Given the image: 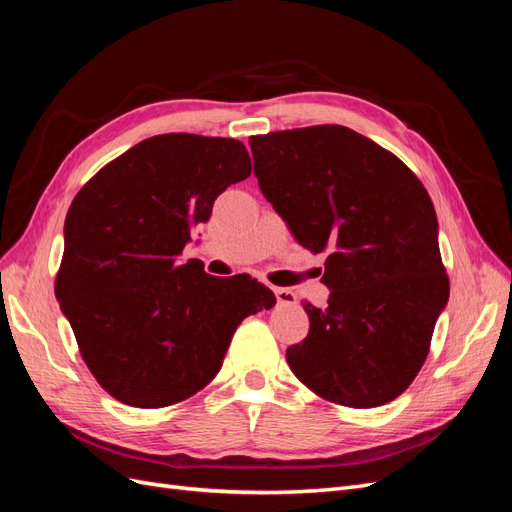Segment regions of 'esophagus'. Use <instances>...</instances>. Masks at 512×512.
Masks as SVG:
<instances>
[{"mask_svg":"<svg viewBox=\"0 0 512 512\" xmlns=\"http://www.w3.org/2000/svg\"><path fill=\"white\" fill-rule=\"evenodd\" d=\"M273 292H275V299L280 305H294V303H297V294H294L288 288H273Z\"/></svg>","mask_w":512,"mask_h":512,"instance_id":"34e87169","label":"esophagus"}]
</instances>
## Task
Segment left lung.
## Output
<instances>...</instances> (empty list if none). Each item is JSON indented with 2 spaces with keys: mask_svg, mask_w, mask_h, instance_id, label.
I'll return each mask as SVG.
<instances>
[{
  "mask_svg": "<svg viewBox=\"0 0 512 512\" xmlns=\"http://www.w3.org/2000/svg\"><path fill=\"white\" fill-rule=\"evenodd\" d=\"M260 192L312 252L327 250L329 307L286 350L305 386L350 408L404 393L423 367L448 277L438 218L412 170L367 136L314 126L250 138Z\"/></svg>",
  "mask_w": 512,
  "mask_h": 512,
  "instance_id": "obj_1",
  "label": "left lung"
}]
</instances>
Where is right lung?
<instances>
[{"label": "right lung", "mask_w": 512, "mask_h": 512, "mask_svg": "<svg viewBox=\"0 0 512 512\" xmlns=\"http://www.w3.org/2000/svg\"><path fill=\"white\" fill-rule=\"evenodd\" d=\"M252 173L235 138L160 134L76 194L55 294L91 374L121 404L164 408L218 374L243 318L275 305L250 275L181 258L213 200Z\"/></svg>", "instance_id": "right-lung-1"}]
</instances>
